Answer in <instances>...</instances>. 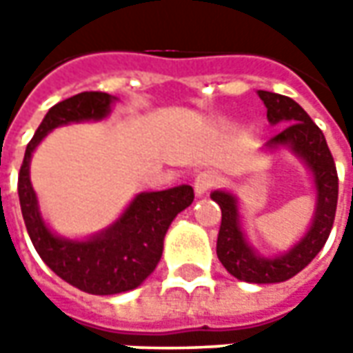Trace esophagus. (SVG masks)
I'll list each match as a JSON object with an SVG mask.
<instances>
[{"instance_id": "34e87169", "label": "esophagus", "mask_w": 353, "mask_h": 353, "mask_svg": "<svg viewBox=\"0 0 353 353\" xmlns=\"http://www.w3.org/2000/svg\"><path fill=\"white\" fill-rule=\"evenodd\" d=\"M214 184H216V176L212 174L210 170H200L196 176H194V192H196L198 196H202V194H206L210 188H214Z\"/></svg>"}]
</instances>
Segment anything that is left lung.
I'll use <instances>...</instances> for the list:
<instances>
[{
  "label": "left lung",
  "mask_w": 353,
  "mask_h": 353,
  "mask_svg": "<svg viewBox=\"0 0 353 353\" xmlns=\"http://www.w3.org/2000/svg\"><path fill=\"white\" fill-rule=\"evenodd\" d=\"M257 94L263 100L267 108V119L273 125L288 123L277 135H273L267 141V147L287 145L296 155L303 157L306 165L312 169L314 184L319 190L316 214H314V222L310 225L308 234L291 251H287L285 255H279L275 259L259 257L248 245L239 228L236 198L222 190L212 192V200L218 202L222 210V224H220V234H218V243H216L218 259L228 269V273L239 281L263 285V283H281V281L294 277L324 248L332 230L334 216H336L338 172H336L332 153L324 139V133L299 103L275 92L259 90Z\"/></svg>",
  "instance_id": "obj_1"
}]
</instances>
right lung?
Here are the masks:
<instances>
[{
  "label": "right lung",
  "mask_w": 353,
  "mask_h": 353,
  "mask_svg": "<svg viewBox=\"0 0 353 353\" xmlns=\"http://www.w3.org/2000/svg\"><path fill=\"white\" fill-rule=\"evenodd\" d=\"M112 102L114 98L105 92H82L52 105L27 145L17 181L23 220L37 253L59 277L90 294H117L139 287L155 271L170 222L194 200V190L188 184L141 192L116 224L88 241L62 239L48 230L29 181L31 153L59 125L105 117Z\"/></svg>",
  "instance_id": "obj_1"
}]
</instances>
